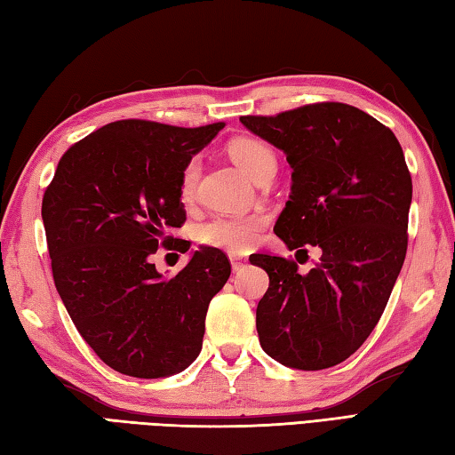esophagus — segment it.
<instances>
[{
    "instance_id": "1",
    "label": "esophagus",
    "mask_w": 455,
    "mask_h": 455,
    "mask_svg": "<svg viewBox=\"0 0 455 455\" xmlns=\"http://www.w3.org/2000/svg\"><path fill=\"white\" fill-rule=\"evenodd\" d=\"M230 266H233V272H240V269L248 266V259L243 256H230Z\"/></svg>"
}]
</instances>
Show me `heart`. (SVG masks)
<instances>
[{"label": "heart", "mask_w": 455, "mask_h": 455, "mask_svg": "<svg viewBox=\"0 0 455 455\" xmlns=\"http://www.w3.org/2000/svg\"><path fill=\"white\" fill-rule=\"evenodd\" d=\"M228 156L236 166L243 170L250 180H262L272 176L277 170V156L272 147L258 139H236L228 144ZM199 178V160L193 158L181 172L180 196L183 201H189L196 193ZM266 225V219L258 212L252 215H219L207 220L199 228L201 243L209 246L222 248L227 252H246L258 240L259 228Z\"/></svg>", "instance_id": "heart-1"}]
</instances>
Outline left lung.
<instances>
[{"instance_id": "left-lung-1", "label": "left lung", "mask_w": 455, "mask_h": 455, "mask_svg": "<svg viewBox=\"0 0 455 455\" xmlns=\"http://www.w3.org/2000/svg\"><path fill=\"white\" fill-rule=\"evenodd\" d=\"M283 150L291 193L275 222L289 250H323L299 274L291 259L254 254L269 287L256 308L259 346L293 370H326L371 334L407 256L412 181L393 131L346 103H315L275 117H240Z\"/></svg>"}]
</instances>
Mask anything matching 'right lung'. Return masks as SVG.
<instances>
[{
	"mask_svg": "<svg viewBox=\"0 0 455 455\" xmlns=\"http://www.w3.org/2000/svg\"><path fill=\"white\" fill-rule=\"evenodd\" d=\"M225 123L197 129L127 119L76 142L43 197L56 291L92 350L115 371L158 379L196 362L211 299L230 275L222 250L201 246L173 277L150 256L188 252L170 230L186 220L188 162Z\"/></svg>",
	"mask_w": 455,
	"mask_h": 455,
	"instance_id": "obj_1",
	"label": "right lung"
}]
</instances>
